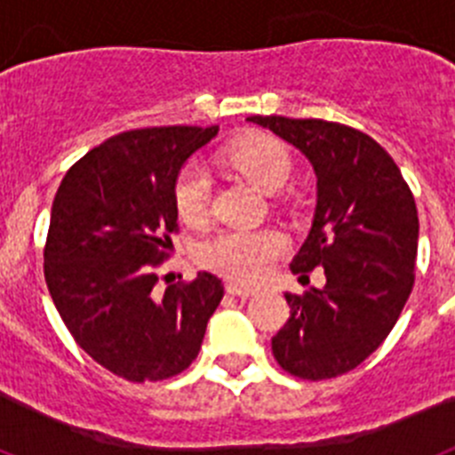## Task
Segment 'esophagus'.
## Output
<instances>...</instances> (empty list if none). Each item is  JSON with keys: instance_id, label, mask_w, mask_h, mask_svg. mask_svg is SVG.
<instances>
[{"instance_id": "1", "label": "esophagus", "mask_w": 455, "mask_h": 455, "mask_svg": "<svg viewBox=\"0 0 455 455\" xmlns=\"http://www.w3.org/2000/svg\"><path fill=\"white\" fill-rule=\"evenodd\" d=\"M228 293H232V296H239V299H251V296H255V289H246V287H239V284H228Z\"/></svg>"}]
</instances>
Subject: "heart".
Wrapping results in <instances>:
<instances>
[{
  "instance_id": "obj_1",
  "label": "heart",
  "mask_w": 455,
  "mask_h": 455,
  "mask_svg": "<svg viewBox=\"0 0 455 455\" xmlns=\"http://www.w3.org/2000/svg\"><path fill=\"white\" fill-rule=\"evenodd\" d=\"M228 162L259 191L275 193L291 175V156L280 140L271 136H251L228 150ZM175 209L187 223H200L209 209V175L203 166L191 164L175 182ZM284 239L275 230H228L204 241L200 259L207 268L232 283H257L277 255Z\"/></svg>"
}]
</instances>
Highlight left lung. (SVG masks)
Returning <instances> with one entry per match:
<instances>
[{"mask_svg":"<svg viewBox=\"0 0 455 455\" xmlns=\"http://www.w3.org/2000/svg\"><path fill=\"white\" fill-rule=\"evenodd\" d=\"M300 150L316 175L312 228L291 259L325 284L305 296L284 293L291 316L271 339L291 376L323 380L367 360L399 319L415 283V198L392 156L371 136L328 120L251 116Z\"/></svg>","mask_w":455,"mask_h":455,"instance_id":"1","label":"left lung"}]
</instances>
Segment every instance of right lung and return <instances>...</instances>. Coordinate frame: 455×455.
I'll return each instance as SVG.
<instances>
[{
    "mask_svg": "<svg viewBox=\"0 0 455 455\" xmlns=\"http://www.w3.org/2000/svg\"><path fill=\"white\" fill-rule=\"evenodd\" d=\"M219 127H148L111 136L70 171L52 203L45 283L79 347L116 376L146 383L198 357L223 299L216 275L155 291L178 230L175 182Z\"/></svg>",
    "mask_w": 455,
    "mask_h": 455,
    "instance_id": "obj_1",
    "label": "right lung"
}]
</instances>
